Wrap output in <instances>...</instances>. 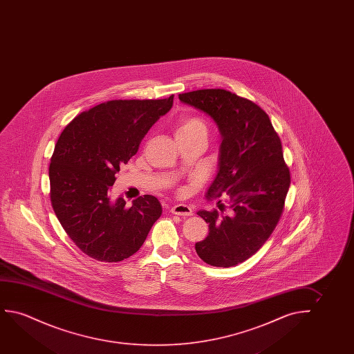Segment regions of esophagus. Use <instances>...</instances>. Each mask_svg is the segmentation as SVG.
<instances>
[{
	"label": "esophagus",
	"instance_id": "1",
	"mask_svg": "<svg viewBox=\"0 0 354 354\" xmlns=\"http://www.w3.org/2000/svg\"><path fill=\"white\" fill-rule=\"evenodd\" d=\"M171 213L180 215V216H191L192 215V209L189 208L186 204H176L171 208Z\"/></svg>",
	"mask_w": 354,
	"mask_h": 354
}]
</instances>
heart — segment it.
Here are the masks:
<instances>
[{
    "instance_id": "b5f03b06",
    "label": "heart",
    "mask_w": 354,
    "mask_h": 354,
    "mask_svg": "<svg viewBox=\"0 0 354 354\" xmlns=\"http://www.w3.org/2000/svg\"><path fill=\"white\" fill-rule=\"evenodd\" d=\"M187 136H208L207 123L196 116H187L180 118L175 126V138H187Z\"/></svg>"
}]
</instances>
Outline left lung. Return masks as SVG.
I'll list each match as a JSON object with an SVG mask.
<instances>
[{"mask_svg":"<svg viewBox=\"0 0 354 354\" xmlns=\"http://www.w3.org/2000/svg\"><path fill=\"white\" fill-rule=\"evenodd\" d=\"M179 99L218 126L223 139L218 171L207 198L223 196L232 210L230 215L199 210L209 234L196 243V252L210 266H236L265 244L283 213L290 171L281 139L266 112L234 93L199 89L179 94Z\"/></svg>","mask_w":354,"mask_h":354,"instance_id":"obj_1","label":"left lung"}]
</instances>
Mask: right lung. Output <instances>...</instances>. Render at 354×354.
I'll use <instances>...</instances> for the list:
<instances>
[{
  "label": "right lung",
  "mask_w": 354,
  "mask_h": 354,
  "mask_svg": "<svg viewBox=\"0 0 354 354\" xmlns=\"http://www.w3.org/2000/svg\"><path fill=\"white\" fill-rule=\"evenodd\" d=\"M157 100H111L65 127L49 165L50 202L65 232L86 255L118 262L136 254L160 218L158 199L145 194L128 207L110 189L120 165L136 155L146 133L173 106Z\"/></svg>",
  "instance_id": "add662e5"
}]
</instances>
